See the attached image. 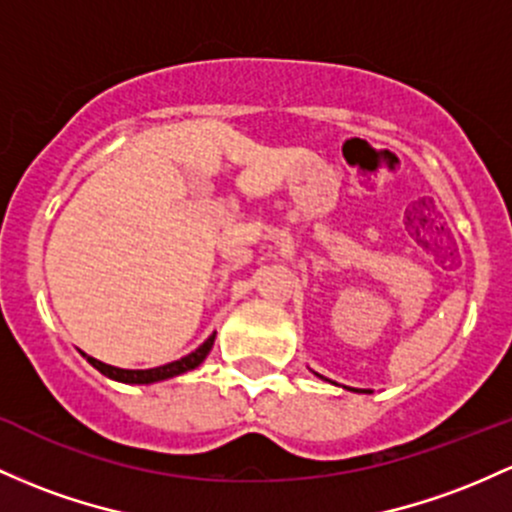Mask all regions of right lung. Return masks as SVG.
I'll return each mask as SVG.
<instances>
[{
    "label": "right lung",
    "mask_w": 512,
    "mask_h": 512,
    "mask_svg": "<svg viewBox=\"0 0 512 512\" xmlns=\"http://www.w3.org/2000/svg\"><path fill=\"white\" fill-rule=\"evenodd\" d=\"M213 338H216V335H211V338L206 340L204 345L196 347L192 355L177 359V362L162 364V367H155V369H119V367H111V364L99 362V359H94V357H87V355H84V357H87V362L92 364V367H97L101 374L109 376V379L123 381V384H153V381L170 379V376L184 374V372H189V369L199 367V364L206 359V355L211 352Z\"/></svg>",
    "instance_id": "right-lung-1"
}]
</instances>
